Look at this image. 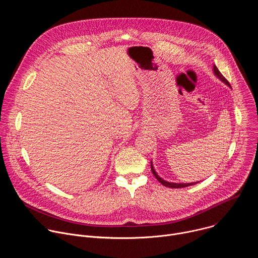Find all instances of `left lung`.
Masks as SVG:
<instances>
[{
    "label": "left lung",
    "instance_id": "left-lung-1",
    "mask_svg": "<svg viewBox=\"0 0 258 258\" xmlns=\"http://www.w3.org/2000/svg\"><path fill=\"white\" fill-rule=\"evenodd\" d=\"M213 70H214V73L216 75V77L218 78V79H220L222 80L226 85H228L229 87H231V85H230V83L227 81V79L222 75V73H220V71L218 70V68L216 67V66H214L213 67ZM232 88V87H231ZM151 170H152V173L154 174V176L157 178V180L159 181V182H161L162 185H164L165 187H169V188H185V187H189V186H192V185H195V183H197V181L196 182H189V183H175V182H168V181H165L164 179H162L160 176H158V174L155 172V170H154V168H153V165H152V162H151Z\"/></svg>",
    "mask_w": 258,
    "mask_h": 258
}]
</instances>
